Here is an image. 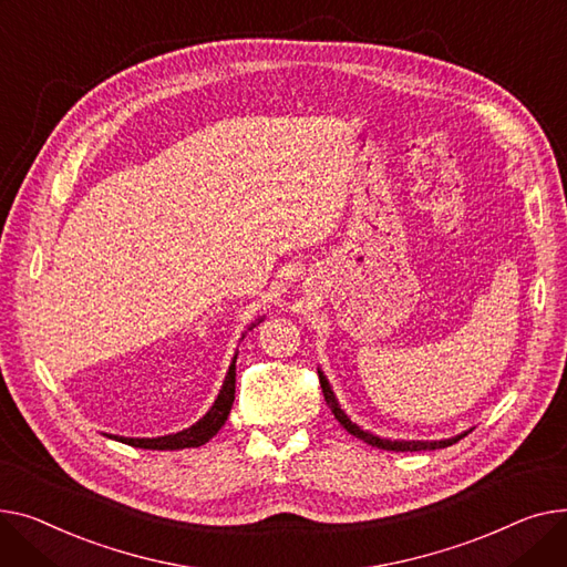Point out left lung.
<instances>
[{"label": "left lung", "mask_w": 567, "mask_h": 567, "mask_svg": "<svg viewBox=\"0 0 567 567\" xmlns=\"http://www.w3.org/2000/svg\"><path fill=\"white\" fill-rule=\"evenodd\" d=\"M318 378H320V386H322V393H324V401H327V405H329V410H331V414L337 416V421L350 432V435H354L357 440H361V442H365V444H371V446H378V449H382V451H435V449H446V446H451V444H455V442H460L462 437H467V432H462V435H455V437H451V440H440V442H405V440H382V437H378V435H373V432H369V430H361L357 423H352L350 421V416L341 410V405H339V401H337V395H334V391H331V386H329V382H327V378H324V373L318 369Z\"/></svg>", "instance_id": "8db88e82"}]
</instances>
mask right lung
<instances>
[{"instance_id":"1","label":"right lung","mask_w":567,"mask_h":567,"mask_svg":"<svg viewBox=\"0 0 567 567\" xmlns=\"http://www.w3.org/2000/svg\"><path fill=\"white\" fill-rule=\"evenodd\" d=\"M251 327H256V322ZM236 359H238V352L233 354L228 373L224 378V384L219 389V395H217V401L213 403V408L206 412L204 419H198L187 430H181V432H176V435H164V437H153V440L151 437H142V440L140 437H118V435H107V437L116 440V442H123V444H130V446H137V449H151V451H178V449L204 446L208 440H213L217 432L221 430V425L226 423V419L230 414L233 401H236Z\"/></svg>"}]
</instances>
